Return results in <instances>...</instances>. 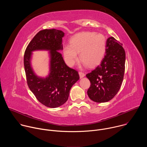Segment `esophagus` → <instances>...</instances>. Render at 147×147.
<instances>
[{"instance_id":"obj_1","label":"esophagus","mask_w":147,"mask_h":147,"mask_svg":"<svg viewBox=\"0 0 147 147\" xmlns=\"http://www.w3.org/2000/svg\"><path fill=\"white\" fill-rule=\"evenodd\" d=\"M78 74H79V76H80V77L81 78H82V77H84L85 76V74L83 72H82V71H79L78 72Z\"/></svg>"}]
</instances>
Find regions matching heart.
<instances>
[{
  "mask_svg": "<svg viewBox=\"0 0 147 147\" xmlns=\"http://www.w3.org/2000/svg\"><path fill=\"white\" fill-rule=\"evenodd\" d=\"M70 44L63 48L65 60L69 66H73L78 59V54L84 64L93 67L101 61L106 51L105 36L100 33L84 32L76 34Z\"/></svg>",
  "mask_w": 147,
  "mask_h": 147,
  "instance_id": "obj_1",
  "label": "heart"
}]
</instances>
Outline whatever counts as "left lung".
Instances as JSON below:
<instances>
[{
	"label": "left lung",
	"mask_w": 147,
	"mask_h": 147,
	"mask_svg": "<svg viewBox=\"0 0 147 147\" xmlns=\"http://www.w3.org/2000/svg\"><path fill=\"white\" fill-rule=\"evenodd\" d=\"M122 44L113 37L107 40L105 55L100 63L86 77L91 86L89 98L98 103L111 100L118 92L123 80L125 53Z\"/></svg>",
	"instance_id": "1"
}]
</instances>
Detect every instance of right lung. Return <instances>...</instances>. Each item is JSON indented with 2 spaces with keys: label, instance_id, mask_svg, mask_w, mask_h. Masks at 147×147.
I'll use <instances>...</instances> for the list:
<instances>
[{
  "label": "right lung",
  "instance_id": "1",
  "mask_svg": "<svg viewBox=\"0 0 147 147\" xmlns=\"http://www.w3.org/2000/svg\"><path fill=\"white\" fill-rule=\"evenodd\" d=\"M62 31L51 29L38 32L27 46L24 65L27 84L39 102L52 108L63 105L68 99L71 87L80 79L76 70L69 67L61 54ZM50 51V73L46 78L38 76L31 66L32 52L35 50Z\"/></svg>",
  "mask_w": 147,
  "mask_h": 147
}]
</instances>
